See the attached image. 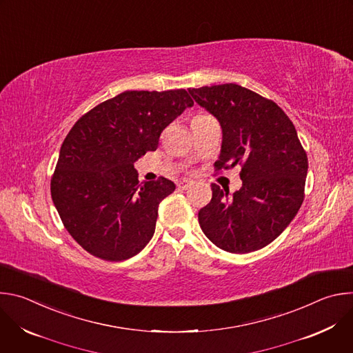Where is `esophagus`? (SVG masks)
<instances>
[{
  "label": "esophagus",
  "mask_w": 353,
  "mask_h": 353,
  "mask_svg": "<svg viewBox=\"0 0 353 353\" xmlns=\"http://www.w3.org/2000/svg\"><path fill=\"white\" fill-rule=\"evenodd\" d=\"M194 183L192 181H190V180H181V181H179L177 183V187L180 188V190H187L188 187H191Z\"/></svg>",
  "instance_id": "obj_1"
}]
</instances>
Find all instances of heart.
<instances>
[{
  "label": "heart",
  "mask_w": 353,
  "mask_h": 353,
  "mask_svg": "<svg viewBox=\"0 0 353 353\" xmlns=\"http://www.w3.org/2000/svg\"><path fill=\"white\" fill-rule=\"evenodd\" d=\"M208 117H211V116H210V114H196V116L192 119L191 124L198 123V121H203V120H205V119H208Z\"/></svg>",
  "instance_id": "b5f03b06"
}]
</instances>
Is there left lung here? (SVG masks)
I'll return each instance as SVG.
<instances>
[{
    "label": "left lung",
    "instance_id": "8db88e82",
    "mask_svg": "<svg viewBox=\"0 0 353 353\" xmlns=\"http://www.w3.org/2000/svg\"><path fill=\"white\" fill-rule=\"evenodd\" d=\"M195 102L221 123L223 139L215 172L241 166L243 185L211 184V203L199 226L219 248L234 254L260 250L292 222L305 199L307 154L296 128L271 99L236 83L190 88Z\"/></svg>",
    "mask_w": 353,
    "mask_h": 353
}]
</instances>
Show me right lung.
Instances as JSON below:
<instances>
[{
	"label": "right lung",
	"mask_w": 353,
	"mask_h": 353,
	"mask_svg": "<svg viewBox=\"0 0 353 353\" xmlns=\"http://www.w3.org/2000/svg\"><path fill=\"white\" fill-rule=\"evenodd\" d=\"M194 105L185 89L125 90L85 113L67 134L50 190L74 240L105 261L134 257L155 233L158 208L176 185L138 181L134 162Z\"/></svg>",
	"instance_id": "add662e5"
}]
</instances>
